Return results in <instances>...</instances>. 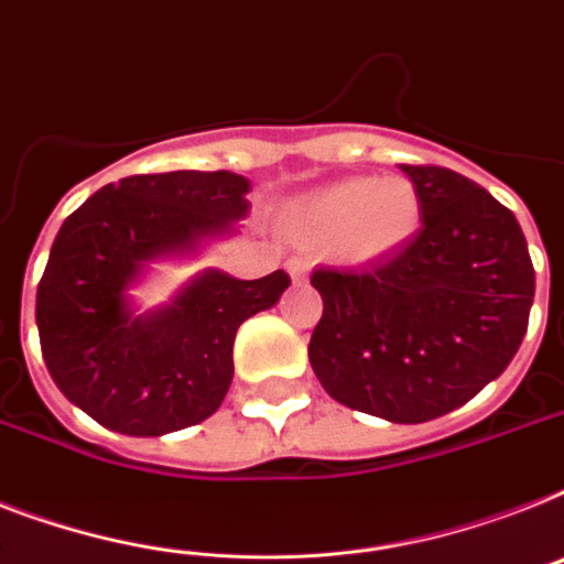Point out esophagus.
Instances as JSON below:
<instances>
[{
	"instance_id": "1",
	"label": "esophagus",
	"mask_w": 564,
	"mask_h": 564,
	"mask_svg": "<svg viewBox=\"0 0 564 564\" xmlns=\"http://www.w3.org/2000/svg\"><path fill=\"white\" fill-rule=\"evenodd\" d=\"M286 272H290V278L292 281H304L306 278V263L304 260H290V263H286Z\"/></svg>"
}]
</instances>
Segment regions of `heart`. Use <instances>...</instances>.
<instances>
[{
	"label": "heart",
	"instance_id": "obj_1",
	"mask_svg": "<svg viewBox=\"0 0 564 564\" xmlns=\"http://www.w3.org/2000/svg\"><path fill=\"white\" fill-rule=\"evenodd\" d=\"M420 194L409 178H345L301 199L292 214L306 240H341L345 258L373 263L414 237L420 228Z\"/></svg>",
	"mask_w": 564,
	"mask_h": 564
}]
</instances>
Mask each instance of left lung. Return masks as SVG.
Instances as JSON below:
<instances>
[{"label": "left lung", "instance_id": "obj_1", "mask_svg": "<svg viewBox=\"0 0 564 564\" xmlns=\"http://www.w3.org/2000/svg\"><path fill=\"white\" fill-rule=\"evenodd\" d=\"M423 226L368 269H315L324 313L310 365L347 409L425 423L505 373L528 333L535 272L519 219L434 164H400Z\"/></svg>", "mask_w": 564, "mask_h": 564}]
</instances>
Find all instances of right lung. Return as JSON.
<instances>
[{
    "mask_svg": "<svg viewBox=\"0 0 564 564\" xmlns=\"http://www.w3.org/2000/svg\"><path fill=\"white\" fill-rule=\"evenodd\" d=\"M249 191L228 171L144 173L104 185L59 226L36 286L40 347L54 386L104 429L162 437L226 400L237 327L278 304L290 274L237 281L205 269L150 313L130 290L153 260L237 235Z\"/></svg>",
    "mask_w": 564,
    "mask_h": 564,
    "instance_id": "1",
    "label": "right lung"
}]
</instances>
